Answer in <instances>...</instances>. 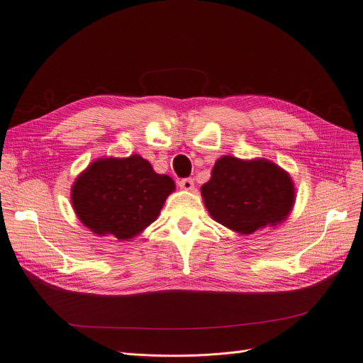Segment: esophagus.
<instances>
[{
  "label": "esophagus",
  "mask_w": 363,
  "mask_h": 363,
  "mask_svg": "<svg viewBox=\"0 0 363 363\" xmlns=\"http://www.w3.org/2000/svg\"><path fill=\"white\" fill-rule=\"evenodd\" d=\"M180 189L183 191H192L194 189V180L192 179H183L179 182Z\"/></svg>",
  "instance_id": "34e87169"
}]
</instances>
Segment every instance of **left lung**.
<instances>
[{
    "instance_id": "8db88e82",
    "label": "left lung",
    "mask_w": 363,
    "mask_h": 363,
    "mask_svg": "<svg viewBox=\"0 0 363 363\" xmlns=\"http://www.w3.org/2000/svg\"><path fill=\"white\" fill-rule=\"evenodd\" d=\"M204 206L216 223L251 235L286 221L295 203L289 172L267 159L219 157L201 186Z\"/></svg>"
}]
</instances>
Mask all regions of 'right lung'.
Returning <instances> with one entry per match:
<instances>
[{
	"instance_id": "right-lung-1",
	"label": "right lung",
	"mask_w": 363,
	"mask_h": 363,
	"mask_svg": "<svg viewBox=\"0 0 363 363\" xmlns=\"http://www.w3.org/2000/svg\"><path fill=\"white\" fill-rule=\"evenodd\" d=\"M174 191V180L139 155L101 157L75 179L71 203L92 233L130 240L156 221Z\"/></svg>"
}]
</instances>
